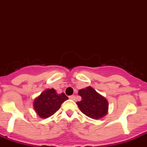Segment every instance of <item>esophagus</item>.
I'll return each instance as SVG.
<instances>
[{
	"label": "esophagus",
	"mask_w": 147,
	"mask_h": 147,
	"mask_svg": "<svg viewBox=\"0 0 147 147\" xmlns=\"http://www.w3.org/2000/svg\"><path fill=\"white\" fill-rule=\"evenodd\" d=\"M69 99H71V100H75L76 96H75V95H71V96H69Z\"/></svg>",
	"instance_id": "34e87169"
}]
</instances>
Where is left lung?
I'll list each match as a JSON object with an SVG mask.
<instances>
[{
    "instance_id": "1",
    "label": "left lung",
    "mask_w": 147,
    "mask_h": 147,
    "mask_svg": "<svg viewBox=\"0 0 147 147\" xmlns=\"http://www.w3.org/2000/svg\"><path fill=\"white\" fill-rule=\"evenodd\" d=\"M82 100L77 102L80 110L91 119H98L107 115L108 112V101L91 87L78 91Z\"/></svg>"
}]
</instances>
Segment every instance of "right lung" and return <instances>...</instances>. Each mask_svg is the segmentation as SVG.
I'll list each match as a JSON object with an SVG mask.
<instances>
[{"mask_svg": "<svg viewBox=\"0 0 147 147\" xmlns=\"http://www.w3.org/2000/svg\"><path fill=\"white\" fill-rule=\"evenodd\" d=\"M68 99L64 93L58 94L53 88L47 89L34 100V110L39 116L46 119L59 110L62 103Z\"/></svg>", "mask_w": 147, "mask_h": 147, "instance_id": "1", "label": "right lung"}]
</instances>
